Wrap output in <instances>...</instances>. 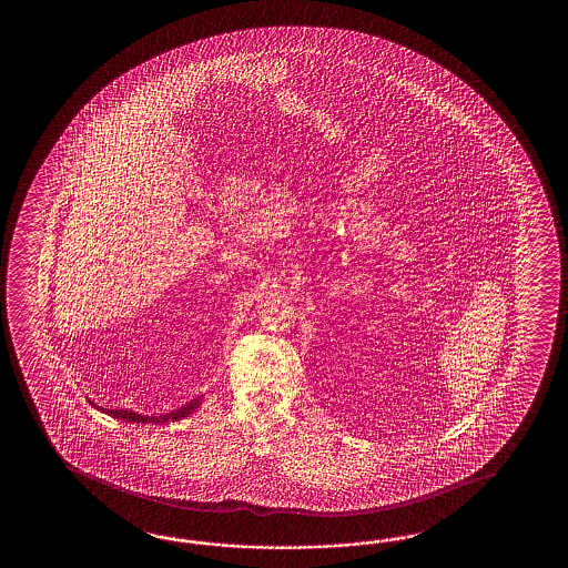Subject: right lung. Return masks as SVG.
Here are the masks:
<instances>
[{"label":"right lung","instance_id":"right-lung-1","mask_svg":"<svg viewBox=\"0 0 568 568\" xmlns=\"http://www.w3.org/2000/svg\"><path fill=\"white\" fill-rule=\"evenodd\" d=\"M89 404L91 406H95L91 399H89ZM201 404V398L193 399V402H189L186 406H182V408H179V410H172L169 412V414H162V416H142V414H135V412L132 410H109V408H99V406H95V408H99L101 412H108L109 416H113V418H121V420H125V423H154V424H162V423H174V420H181V418H184V416H189V414H193L194 408Z\"/></svg>","mask_w":568,"mask_h":568}]
</instances>
